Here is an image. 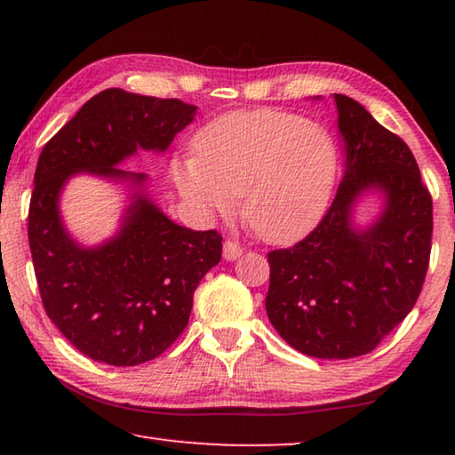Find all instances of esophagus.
I'll return each mask as SVG.
<instances>
[{
	"label": "esophagus",
	"instance_id": "obj_1",
	"mask_svg": "<svg viewBox=\"0 0 455 455\" xmlns=\"http://www.w3.org/2000/svg\"><path fill=\"white\" fill-rule=\"evenodd\" d=\"M241 255H243V249L238 243L225 241V244H222V259L225 260H236Z\"/></svg>",
	"mask_w": 455,
	"mask_h": 455
}]
</instances>
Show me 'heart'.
Segmentation results:
<instances>
[{"label": "heart", "instance_id": "heart-1", "mask_svg": "<svg viewBox=\"0 0 455 455\" xmlns=\"http://www.w3.org/2000/svg\"><path fill=\"white\" fill-rule=\"evenodd\" d=\"M196 154L171 164L172 180L203 219L235 211L268 243L303 236L333 196L339 172L335 138L319 122L281 110L220 116L196 136Z\"/></svg>", "mask_w": 455, "mask_h": 455}]
</instances>
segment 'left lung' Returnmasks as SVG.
I'll return each instance as SVG.
<instances>
[{"label": "left lung", "mask_w": 455, "mask_h": 455, "mask_svg": "<svg viewBox=\"0 0 455 455\" xmlns=\"http://www.w3.org/2000/svg\"><path fill=\"white\" fill-rule=\"evenodd\" d=\"M333 98L343 179L309 236L268 252L265 307L292 349L319 359H351L373 351L413 309L429 265L434 217L407 144L355 100ZM373 194L382 200L380 211L359 223L358 204Z\"/></svg>", "instance_id": "1"}]
</instances>
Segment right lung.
<instances>
[{
	"label": "right lung",
	"instance_id": "1",
	"mask_svg": "<svg viewBox=\"0 0 455 455\" xmlns=\"http://www.w3.org/2000/svg\"><path fill=\"white\" fill-rule=\"evenodd\" d=\"M196 106L110 88L84 104L44 146L34 176L28 236L44 309L84 355L114 367L156 359L188 325L192 295L219 265L217 230L176 225L148 195V174L118 168L138 150L163 154ZM120 183L117 233L82 245L67 233L59 200L74 175Z\"/></svg>",
	"mask_w": 455,
	"mask_h": 455
}]
</instances>
